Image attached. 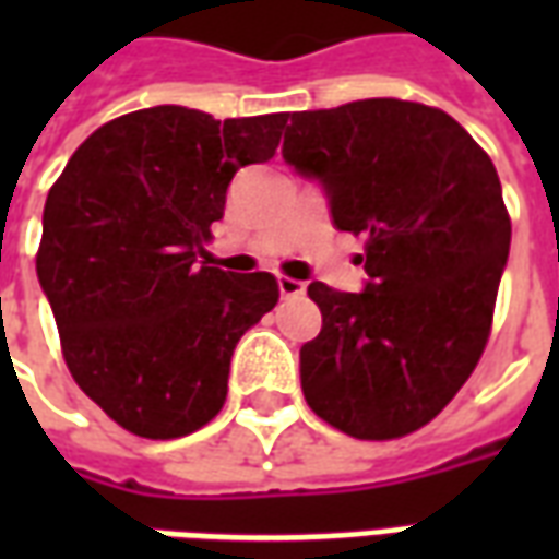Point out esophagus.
Listing matches in <instances>:
<instances>
[{"label":"esophagus","instance_id":"esophagus-1","mask_svg":"<svg viewBox=\"0 0 559 559\" xmlns=\"http://www.w3.org/2000/svg\"><path fill=\"white\" fill-rule=\"evenodd\" d=\"M278 290L284 299H293V296H305V281L287 278V275H278Z\"/></svg>","mask_w":559,"mask_h":559}]
</instances>
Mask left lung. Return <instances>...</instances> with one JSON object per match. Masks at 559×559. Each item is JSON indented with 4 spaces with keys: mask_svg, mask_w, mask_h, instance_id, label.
Masks as SVG:
<instances>
[{
    "mask_svg": "<svg viewBox=\"0 0 559 559\" xmlns=\"http://www.w3.org/2000/svg\"><path fill=\"white\" fill-rule=\"evenodd\" d=\"M284 160L338 230L365 236V287L308 284L323 329L299 350L308 407L359 440L443 411L491 332L512 224L491 158L437 107L365 98L290 116Z\"/></svg>",
    "mask_w": 559,
    "mask_h": 559,
    "instance_id": "1",
    "label": "left lung"
}]
</instances>
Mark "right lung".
Listing matches in <instances>:
<instances>
[{"instance_id": "right-lung-1", "label": "right lung", "mask_w": 559, "mask_h": 559, "mask_svg": "<svg viewBox=\"0 0 559 559\" xmlns=\"http://www.w3.org/2000/svg\"><path fill=\"white\" fill-rule=\"evenodd\" d=\"M287 114L212 119L160 104L102 126L44 203L38 281L78 386L148 440L203 428L236 344L278 302L269 272L209 266L233 176L275 155Z\"/></svg>"}]
</instances>
